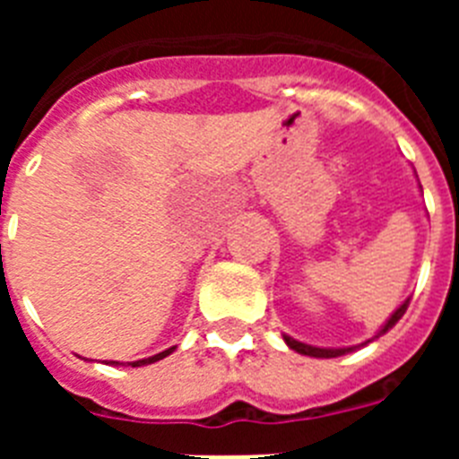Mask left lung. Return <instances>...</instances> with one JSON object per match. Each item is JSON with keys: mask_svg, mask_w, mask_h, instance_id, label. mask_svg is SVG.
Segmentation results:
<instances>
[{"mask_svg": "<svg viewBox=\"0 0 459 459\" xmlns=\"http://www.w3.org/2000/svg\"><path fill=\"white\" fill-rule=\"evenodd\" d=\"M407 306H409V299H407V301L400 303V307H395V310H393L391 317L384 322V326H381L379 331L372 335V338H368L366 342H360V344H351V347H315V344L301 342V340L291 338V335H287V333H282V340H285L287 347H290V350H294L296 354L312 356V359H338V356H344V354H350V351H356V350H360V347H366V344H370L372 340H377L379 335H384L386 331H391V328L395 326L400 319H403V315L407 312Z\"/></svg>", "mask_w": 459, "mask_h": 459, "instance_id": "8db88e82", "label": "left lung"}]
</instances>
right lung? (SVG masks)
I'll use <instances>...</instances> for the list:
<instances>
[{"label":"right lung","instance_id":"add662e5","mask_svg":"<svg viewBox=\"0 0 459 459\" xmlns=\"http://www.w3.org/2000/svg\"><path fill=\"white\" fill-rule=\"evenodd\" d=\"M177 350V347H169V350H165V351H160V354H153V356H149V359H140V360H131V363H128V366L131 368H142V366H152V363H156V360H163L165 356H169L172 354V351ZM80 359H82V356H80ZM108 366H124V363H119V360H109Z\"/></svg>","mask_w":459,"mask_h":459}]
</instances>
